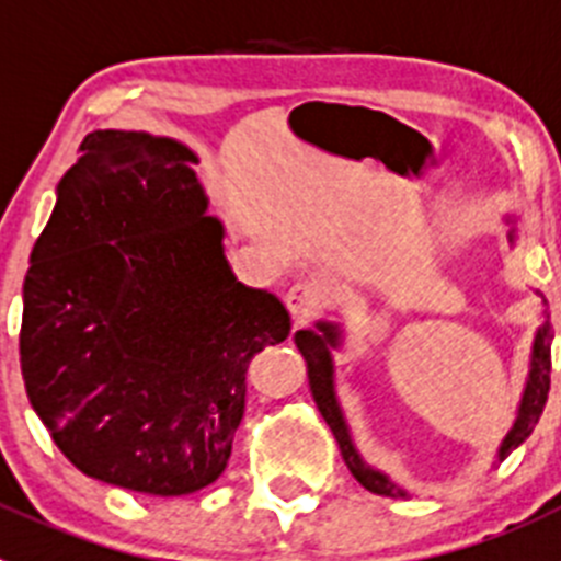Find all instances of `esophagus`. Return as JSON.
Wrapping results in <instances>:
<instances>
[{
	"instance_id": "34e87169",
	"label": "esophagus",
	"mask_w": 561,
	"mask_h": 561,
	"mask_svg": "<svg viewBox=\"0 0 561 561\" xmlns=\"http://www.w3.org/2000/svg\"><path fill=\"white\" fill-rule=\"evenodd\" d=\"M285 305L296 324L310 321V318L316 316L318 305H321V290H318L316 282H296V285L287 287Z\"/></svg>"
}]
</instances>
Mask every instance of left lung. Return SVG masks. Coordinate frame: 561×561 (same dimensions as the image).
Masks as SVG:
<instances>
[{
	"label": "left lung",
	"instance_id": "left-lung-1",
	"mask_svg": "<svg viewBox=\"0 0 561 561\" xmlns=\"http://www.w3.org/2000/svg\"><path fill=\"white\" fill-rule=\"evenodd\" d=\"M506 240L508 245L517 243V218L506 215ZM539 293V290H537ZM545 305V299H542ZM545 321L537 327V335L531 343V363H528V377L526 388H523V397H519L517 416H514L512 427L503 436L501 447H497V461L508 456L512 450H517L519 444L531 436L534 425L542 416L545 400H548V388H551V321H548V310H542ZM296 341V350L301 352L307 363V380H310L312 400H316L318 411L324 416V422L330 425L332 436H335L337 447H341V456L350 467V472L355 476V481L360 483L368 492L382 494V497H411L405 486L393 481L388 472L371 467L366 458L357 450L355 438H352L350 422L343 416L341 400H337L335 391V363H332V350H341L343 346V327L337 321H318L316 330H299L293 335Z\"/></svg>",
	"mask_w": 561,
	"mask_h": 561
}]
</instances>
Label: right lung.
I'll use <instances>...</instances> for the list:
<instances>
[{
	"label": "right lung",
	"mask_w": 561,
	"mask_h": 561,
	"mask_svg": "<svg viewBox=\"0 0 561 561\" xmlns=\"http://www.w3.org/2000/svg\"><path fill=\"white\" fill-rule=\"evenodd\" d=\"M193 164L170 136H85L22 290L24 388L58 450L156 497L224 476L249 360L290 335L274 293L231 271Z\"/></svg>",
	"instance_id": "obj_1"
}]
</instances>
